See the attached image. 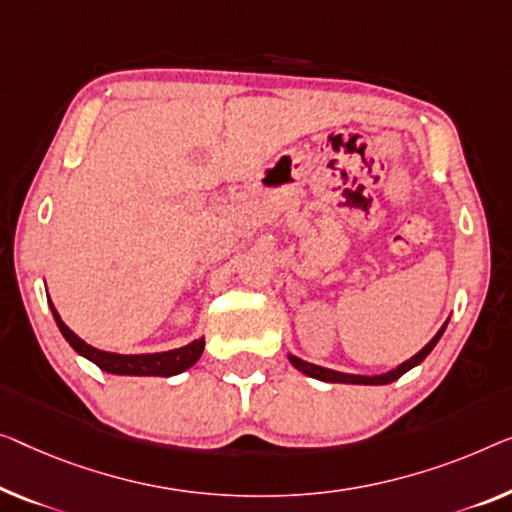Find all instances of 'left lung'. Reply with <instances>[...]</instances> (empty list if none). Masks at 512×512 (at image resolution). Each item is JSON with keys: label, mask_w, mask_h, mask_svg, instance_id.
I'll return each instance as SVG.
<instances>
[{"label": "left lung", "mask_w": 512, "mask_h": 512, "mask_svg": "<svg viewBox=\"0 0 512 512\" xmlns=\"http://www.w3.org/2000/svg\"><path fill=\"white\" fill-rule=\"evenodd\" d=\"M446 326H448V322L441 326V329L437 331V335H434V338L427 342V345L421 349V352L418 354H414L411 358H407V361L404 363H400L398 368H393V370H388V372H384V375H372V377H368V375H347V372H338V370H329V368H322V365H315V363H308V361H303V358H299V356H294V354H289L287 358H289V363L294 365L296 370H301L303 375H308V377H312V379H319V381H338V384H363V386H384V384H391V381H395V379H400L404 372H409L411 368H416L418 363H423L425 361V356L432 352L434 349V345H437L439 342V338L441 335H444V331H446Z\"/></svg>", "instance_id": "8db88e82"}]
</instances>
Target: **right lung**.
<instances>
[{
  "label": "right lung",
  "instance_id": "1",
  "mask_svg": "<svg viewBox=\"0 0 512 512\" xmlns=\"http://www.w3.org/2000/svg\"><path fill=\"white\" fill-rule=\"evenodd\" d=\"M50 310L55 315V322L59 326L61 335H64L68 345H71L80 356H85L87 361L96 363L103 372H110V375H131V377H172L179 375V372L188 370L190 365L200 361L204 352V338L193 340L186 347L170 349V352H156V354H114V352H103V349H96L87 345L85 340L78 338L68 326L61 322L59 312L50 301Z\"/></svg>",
  "mask_w": 512,
  "mask_h": 512
}]
</instances>
